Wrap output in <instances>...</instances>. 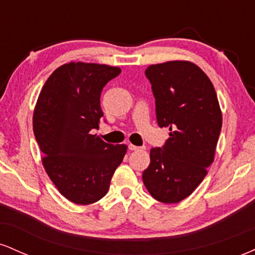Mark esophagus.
I'll return each mask as SVG.
<instances>
[{"label":"esophagus","mask_w":255,"mask_h":255,"mask_svg":"<svg viewBox=\"0 0 255 255\" xmlns=\"http://www.w3.org/2000/svg\"><path fill=\"white\" fill-rule=\"evenodd\" d=\"M128 148H129L130 151H141V150H145V147L144 146H135V145H131V144H129L128 145Z\"/></svg>","instance_id":"obj_1"}]
</instances>
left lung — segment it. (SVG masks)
<instances>
[{
    "mask_svg": "<svg viewBox=\"0 0 255 255\" xmlns=\"http://www.w3.org/2000/svg\"><path fill=\"white\" fill-rule=\"evenodd\" d=\"M145 75L156 99L157 124L169 128L170 137L162 147L151 148L142 181L156 200L180 203L213 162L222 128L217 95L207 75L187 61L152 64Z\"/></svg>",
    "mask_w": 255,
    "mask_h": 255,
    "instance_id": "obj_1",
    "label": "left lung"
}]
</instances>
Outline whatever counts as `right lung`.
I'll use <instances>...</instances> for the list:
<instances>
[{
  "instance_id": "right-lung-1",
  "label": "right lung",
  "mask_w": 255,
  "mask_h": 255,
  "mask_svg": "<svg viewBox=\"0 0 255 255\" xmlns=\"http://www.w3.org/2000/svg\"><path fill=\"white\" fill-rule=\"evenodd\" d=\"M118 67L71 62L58 67L44 84L33 114V131L43 165L61 194L89 205L108 193L127 146L103 141L93 130L103 118L101 93Z\"/></svg>"
}]
</instances>
